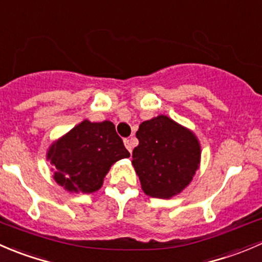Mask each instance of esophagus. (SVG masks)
Masks as SVG:
<instances>
[{
	"label": "esophagus",
	"mask_w": 262,
	"mask_h": 262,
	"mask_svg": "<svg viewBox=\"0 0 262 262\" xmlns=\"http://www.w3.org/2000/svg\"><path fill=\"white\" fill-rule=\"evenodd\" d=\"M123 142H125L126 149H127L128 151H130V152H132V142H131V140H127V139H126L125 141H123Z\"/></svg>",
	"instance_id": "1"
}]
</instances>
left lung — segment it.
I'll return each instance as SVG.
<instances>
[{"mask_svg":"<svg viewBox=\"0 0 262 262\" xmlns=\"http://www.w3.org/2000/svg\"><path fill=\"white\" fill-rule=\"evenodd\" d=\"M136 137L139 145L132 151V165L142 191L157 199L180 195L200 168L198 136L168 116L159 115L144 121Z\"/></svg>","mask_w":262,"mask_h":262,"instance_id":"8db88e82","label":"left lung"}]
</instances>
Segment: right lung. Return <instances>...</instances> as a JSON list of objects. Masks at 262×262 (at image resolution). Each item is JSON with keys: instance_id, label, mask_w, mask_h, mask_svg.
<instances>
[{"instance_id": "add662e5", "label": "right lung", "mask_w": 262, "mask_h": 262, "mask_svg": "<svg viewBox=\"0 0 262 262\" xmlns=\"http://www.w3.org/2000/svg\"><path fill=\"white\" fill-rule=\"evenodd\" d=\"M128 157L130 152L111 121L84 120L47 150L53 180L71 193L98 191L111 167Z\"/></svg>"}]
</instances>
